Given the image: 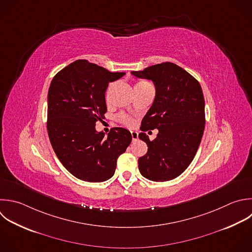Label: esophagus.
Listing matches in <instances>:
<instances>
[{
    "label": "esophagus",
    "instance_id": "34e87169",
    "mask_svg": "<svg viewBox=\"0 0 252 252\" xmlns=\"http://www.w3.org/2000/svg\"><path fill=\"white\" fill-rule=\"evenodd\" d=\"M131 136H132V140H133V142H135V141H137L138 140V132H136V131H131Z\"/></svg>",
    "mask_w": 252,
    "mask_h": 252
}]
</instances>
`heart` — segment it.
I'll list each match as a JSON object with an SVG mask.
<instances>
[{"mask_svg": "<svg viewBox=\"0 0 252 252\" xmlns=\"http://www.w3.org/2000/svg\"><path fill=\"white\" fill-rule=\"evenodd\" d=\"M147 85H150V84H148V83H146V82H139V83L136 84L135 87H143V86H147ZM124 122H125L127 125H131V124L133 123L132 120L129 119V118H124Z\"/></svg>", "mask_w": 252, "mask_h": 252, "instance_id": "heart-1", "label": "heart"}]
</instances>
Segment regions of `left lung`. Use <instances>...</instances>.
<instances>
[{
    "mask_svg": "<svg viewBox=\"0 0 252 252\" xmlns=\"http://www.w3.org/2000/svg\"><path fill=\"white\" fill-rule=\"evenodd\" d=\"M156 88L155 100L144 116L139 138L148 153L138 159L141 174L152 181L179 176L193 160L205 128V100L198 81L179 66L166 62L133 71ZM158 128L151 141L144 132Z\"/></svg>",
    "mask_w": 252,
    "mask_h": 252,
    "instance_id": "1",
    "label": "left lung"
}]
</instances>
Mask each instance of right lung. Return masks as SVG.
Returning <instances> with one entry per match:
<instances>
[{
    "mask_svg": "<svg viewBox=\"0 0 252 252\" xmlns=\"http://www.w3.org/2000/svg\"><path fill=\"white\" fill-rule=\"evenodd\" d=\"M125 73L77 60L52 80L47 96V130L59 160L75 177L102 182L114 175L118 157L132 141L130 131L115 127L105 136L95 122L107 111L108 84Z\"/></svg>",
    "mask_w": 252,
    "mask_h": 252,
    "instance_id": "1",
    "label": "right lung"
}]
</instances>
